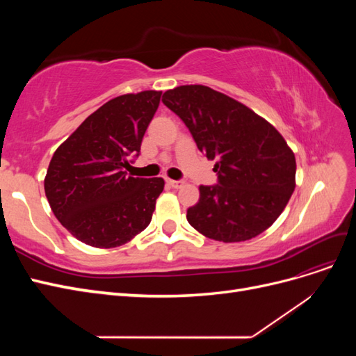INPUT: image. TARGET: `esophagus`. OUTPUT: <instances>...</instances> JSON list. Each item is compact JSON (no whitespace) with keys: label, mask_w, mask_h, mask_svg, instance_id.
Returning a JSON list of instances; mask_svg holds the SVG:
<instances>
[{"label":"esophagus","mask_w":356,"mask_h":356,"mask_svg":"<svg viewBox=\"0 0 356 356\" xmlns=\"http://www.w3.org/2000/svg\"><path fill=\"white\" fill-rule=\"evenodd\" d=\"M169 186L174 187V188H181L182 186H184V181H175V179H168Z\"/></svg>","instance_id":"esophagus-1"}]
</instances>
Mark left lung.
I'll return each instance as SVG.
<instances>
[{
	"mask_svg": "<svg viewBox=\"0 0 356 356\" xmlns=\"http://www.w3.org/2000/svg\"><path fill=\"white\" fill-rule=\"evenodd\" d=\"M163 104L188 127L197 148L217 160V186H200L187 209L191 227L220 242L250 241L267 230L296 188V157L276 129L246 105L208 86H179Z\"/></svg>",
	"mask_w": 356,
	"mask_h": 356,
	"instance_id": "left-lung-1",
	"label": "left lung"
}]
</instances>
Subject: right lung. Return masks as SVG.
<instances>
[{
	"mask_svg": "<svg viewBox=\"0 0 356 356\" xmlns=\"http://www.w3.org/2000/svg\"><path fill=\"white\" fill-rule=\"evenodd\" d=\"M161 92L127 93L104 104L53 154L44 178L55 217L95 248L132 241L152 221L163 178L129 177Z\"/></svg>",
	"mask_w": 356,
	"mask_h": 356,
	"instance_id": "1",
	"label": "right lung"
}]
</instances>
